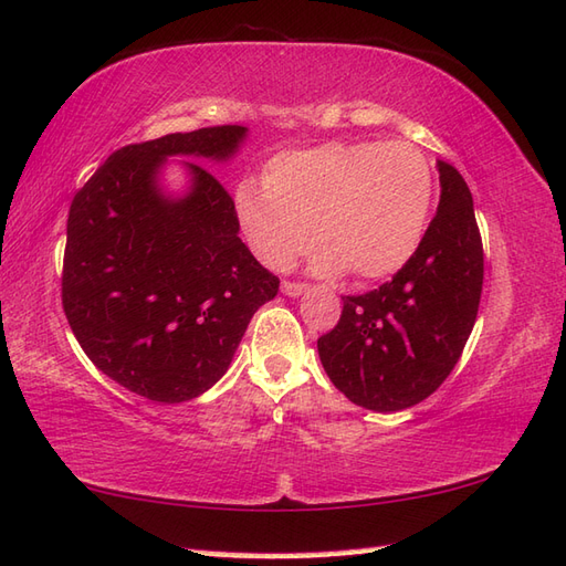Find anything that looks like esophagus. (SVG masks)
Returning a JSON list of instances; mask_svg holds the SVG:
<instances>
[{
    "instance_id": "1",
    "label": "esophagus",
    "mask_w": 566,
    "mask_h": 566,
    "mask_svg": "<svg viewBox=\"0 0 566 566\" xmlns=\"http://www.w3.org/2000/svg\"><path fill=\"white\" fill-rule=\"evenodd\" d=\"M308 289V284H304V282H282V292L284 294H289V296H298V294H304Z\"/></svg>"
}]
</instances>
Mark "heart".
Here are the masks:
<instances>
[{"instance_id":"obj_1","label":"heart","mask_w":566,"mask_h":566,"mask_svg":"<svg viewBox=\"0 0 566 566\" xmlns=\"http://www.w3.org/2000/svg\"><path fill=\"white\" fill-rule=\"evenodd\" d=\"M433 170L410 142H327L284 151L265 182L241 180L235 217L253 253L286 270L315 243V270L359 280L398 272L424 239Z\"/></svg>"}]
</instances>
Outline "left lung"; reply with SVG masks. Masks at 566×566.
<instances>
[{
    "instance_id": "1",
    "label": "left lung",
    "mask_w": 566,
    "mask_h": 566,
    "mask_svg": "<svg viewBox=\"0 0 566 566\" xmlns=\"http://www.w3.org/2000/svg\"><path fill=\"white\" fill-rule=\"evenodd\" d=\"M441 200L415 255L374 292L343 296L318 354L359 407L398 412L429 398L463 354L478 318L484 253L468 182L439 161Z\"/></svg>"
}]
</instances>
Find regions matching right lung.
Masks as SVG:
<instances>
[{
  "mask_svg": "<svg viewBox=\"0 0 566 566\" xmlns=\"http://www.w3.org/2000/svg\"><path fill=\"white\" fill-rule=\"evenodd\" d=\"M241 125L129 144L74 195L62 262V308L86 357L154 402H186L227 374L253 313L280 292L239 239L227 188L188 161L192 188L156 186L166 156L223 161Z\"/></svg>",
  "mask_w": 566,
  "mask_h": 566,
  "instance_id": "1",
  "label": "right lung"
}]
</instances>
